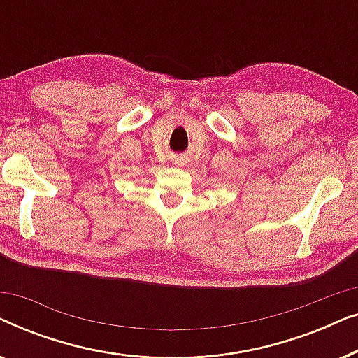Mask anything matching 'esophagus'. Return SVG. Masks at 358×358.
I'll return each mask as SVG.
<instances>
[{"mask_svg": "<svg viewBox=\"0 0 358 358\" xmlns=\"http://www.w3.org/2000/svg\"><path fill=\"white\" fill-rule=\"evenodd\" d=\"M179 166H180V164H179Z\"/></svg>", "mask_w": 358, "mask_h": 358, "instance_id": "34e87169", "label": "esophagus"}]
</instances>
